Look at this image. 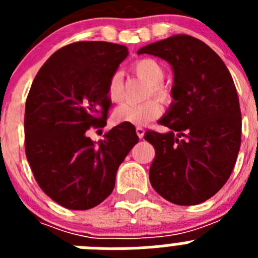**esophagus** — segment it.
Wrapping results in <instances>:
<instances>
[{
    "label": "esophagus",
    "instance_id": "esophagus-1",
    "mask_svg": "<svg viewBox=\"0 0 258 258\" xmlns=\"http://www.w3.org/2000/svg\"><path fill=\"white\" fill-rule=\"evenodd\" d=\"M136 132H137V136L140 137V138H143V137H145V129H143V127L137 126Z\"/></svg>",
    "mask_w": 258,
    "mask_h": 258
}]
</instances>
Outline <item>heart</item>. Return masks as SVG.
<instances>
[{
    "label": "heart",
    "instance_id": "heart-1",
    "mask_svg": "<svg viewBox=\"0 0 258 258\" xmlns=\"http://www.w3.org/2000/svg\"><path fill=\"white\" fill-rule=\"evenodd\" d=\"M133 71L150 84V94H154L157 99L166 101L169 93L161 85V81L165 76V70L161 63L152 58H143L137 60L133 64ZM107 94L112 102L117 103L124 98V85H122V75L115 72L109 77L107 85ZM161 113V106L157 101H147L143 103H124L113 111V120L118 124L142 125L159 117Z\"/></svg>",
    "mask_w": 258,
    "mask_h": 258
}]
</instances>
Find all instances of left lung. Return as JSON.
Segmentation results:
<instances>
[{"mask_svg":"<svg viewBox=\"0 0 258 258\" xmlns=\"http://www.w3.org/2000/svg\"><path fill=\"white\" fill-rule=\"evenodd\" d=\"M138 54L164 59L174 75L173 102L159 120L169 131L145 134L155 149L150 182L173 204H200L226 183L240 149L235 84L222 59L191 36H172Z\"/></svg>","mask_w":258,"mask_h":258,"instance_id":"obj_1","label":"left lung"}]
</instances>
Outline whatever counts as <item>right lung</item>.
Segmentation results:
<instances>
[{"label":"right lung","mask_w":258,"mask_h":258,"mask_svg":"<svg viewBox=\"0 0 258 258\" xmlns=\"http://www.w3.org/2000/svg\"><path fill=\"white\" fill-rule=\"evenodd\" d=\"M127 54L124 45L75 42L54 52L32 83L24 115L27 159L38 186L64 208L101 204L138 143L132 124L116 125L98 143L86 136L90 126L107 124L108 80Z\"/></svg>","instance_id":"add662e5"}]
</instances>
